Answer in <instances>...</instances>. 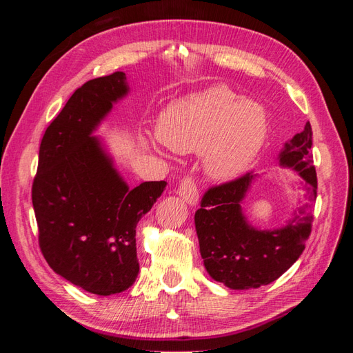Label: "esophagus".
Listing matches in <instances>:
<instances>
[{
	"instance_id": "esophagus-1",
	"label": "esophagus",
	"mask_w": 353,
	"mask_h": 353,
	"mask_svg": "<svg viewBox=\"0 0 353 353\" xmlns=\"http://www.w3.org/2000/svg\"><path fill=\"white\" fill-rule=\"evenodd\" d=\"M178 194L181 196L184 201H187L188 205H197L199 201V188L193 176H183V179L179 181L178 184Z\"/></svg>"
}]
</instances>
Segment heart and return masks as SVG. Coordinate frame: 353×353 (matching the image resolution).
<instances>
[{"mask_svg":"<svg viewBox=\"0 0 353 353\" xmlns=\"http://www.w3.org/2000/svg\"><path fill=\"white\" fill-rule=\"evenodd\" d=\"M156 131L174 152L205 148L209 175L227 179L241 174L259 153L266 137V113L261 104L213 85L170 103L160 113Z\"/></svg>","mask_w":353,"mask_h":353,"instance_id":"heart-1","label":"heart"}]
</instances>
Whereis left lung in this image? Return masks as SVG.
<instances>
[{
	"mask_svg": "<svg viewBox=\"0 0 353 353\" xmlns=\"http://www.w3.org/2000/svg\"><path fill=\"white\" fill-rule=\"evenodd\" d=\"M311 147L312 128L306 122L305 130L285 143L280 152V165L301 175L306 199L311 201L299 209L293 221L283 228L256 230L245 219L241 203L254 179L253 172L210 187L203 194L194 223L200 254L213 280L232 290L258 288L280 279L299 259L311 234V206L318 188Z\"/></svg>",
	"mask_w": 353,
	"mask_h": 353,
	"instance_id": "left-lung-1",
	"label": "left lung"
}]
</instances>
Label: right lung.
Returning a JSON list of instances; mask_svg holds the SVG:
<instances>
[{
    "label": "right lung",
    "instance_id": "1",
    "mask_svg": "<svg viewBox=\"0 0 353 353\" xmlns=\"http://www.w3.org/2000/svg\"><path fill=\"white\" fill-rule=\"evenodd\" d=\"M123 72L85 82L50 123L32 184L38 241L51 270L99 296L130 288L140 271L135 228L165 181L126 185L92 137L128 94Z\"/></svg>",
    "mask_w": 353,
    "mask_h": 353
}]
</instances>
